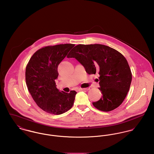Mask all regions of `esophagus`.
<instances>
[{"label": "esophagus", "instance_id": "obj_1", "mask_svg": "<svg viewBox=\"0 0 154 154\" xmlns=\"http://www.w3.org/2000/svg\"><path fill=\"white\" fill-rule=\"evenodd\" d=\"M88 90H89L88 88H79V91H87Z\"/></svg>", "mask_w": 154, "mask_h": 154}]
</instances>
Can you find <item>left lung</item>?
I'll return each instance as SVG.
<instances>
[{
  "mask_svg": "<svg viewBox=\"0 0 154 154\" xmlns=\"http://www.w3.org/2000/svg\"><path fill=\"white\" fill-rule=\"evenodd\" d=\"M67 58H75L88 74H99V89L103 96L93 103L96 109L109 112L122 103L130 88L132 72L121 53L102 44H79L69 52Z\"/></svg>",
  "mask_w": 154,
  "mask_h": 154,
  "instance_id": "left-lung-1",
  "label": "left lung"
}]
</instances>
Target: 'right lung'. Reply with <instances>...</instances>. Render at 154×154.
Segmentation results:
<instances>
[{"label": "right lung", "instance_id": "right-lung-1", "mask_svg": "<svg viewBox=\"0 0 154 154\" xmlns=\"http://www.w3.org/2000/svg\"><path fill=\"white\" fill-rule=\"evenodd\" d=\"M74 44L47 46L35 52L25 71L28 89L35 102L44 111L61 115L73 106L77 92L60 91L55 80L58 78V66Z\"/></svg>", "mask_w": 154, "mask_h": 154}]
</instances>
